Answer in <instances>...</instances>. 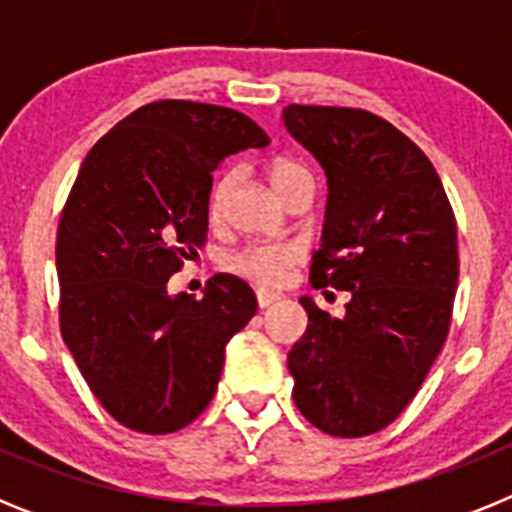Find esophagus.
Here are the masks:
<instances>
[{
	"instance_id": "obj_1",
	"label": "esophagus",
	"mask_w": 512,
	"mask_h": 512,
	"mask_svg": "<svg viewBox=\"0 0 512 512\" xmlns=\"http://www.w3.org/2000/svg\"><path fill=\"white\" fill-rule=\"evenodd\" d=\"M277 300H279V295H274V292H264V289H261V292H256V302H259L261 310L269 305H274Z\"/></svg>"
}]
</instances>
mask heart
<instances>
[{"mask_svg": "<svg viewBox=\"0 0 512 512\" xmlns=\"http://www.w3.org/2000/svg\"><path fill=\"white\" fill-rule=\"evenodd\" d=\"M269 179L279 194L287 200V194L300 184H312V174L305 164L295 158H277L269 166ZM238 174L235 169H225L212 179L210 192H207V215L212 223L223 220L225 207H228L230 192H233ZM302 246L295 241L279 243H248L238 251L228 253L223 261L225 269L235 277L246 279L253 287L274 289L287 282L289 271L302 261Z\"/></svg>", "mask_w": 512, "mask_h": 512, "instance_id": "heart-1", "label": "heart"}]
</instances>
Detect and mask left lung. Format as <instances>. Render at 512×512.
<instances>
[{
    "mask_svg": "<svg viewBox=\"0 0 512 512\" xmlns=\"http://www.w3.org/2000/svg\"><path fill=\"white\" fill-rule=\"evenodd\" d=\"M284 125L328 176L312 289L351 292L343 318L300 300L307 330L287 359L292 397L328 436H369L413 402L449 336L456 217L428 156L384 117L289 104Z\"/></svg>",
    "mask_w": 512,
    "mask_h": 512,
    "instance_id": "8db88e82",
    "label": "left lung"
}]
</instances>
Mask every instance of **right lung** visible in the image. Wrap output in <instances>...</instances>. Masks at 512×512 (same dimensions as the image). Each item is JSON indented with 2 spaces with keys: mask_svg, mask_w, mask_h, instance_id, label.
Listing matches in <instances>:
<instances>
[{
  "mask_svg": "<svg viewBox=\"0 0 512 512\" xmlns=\"http://www.w3.org/2000/svg\"><path fill=\"white\" fill-rule=\"evenodd\" d=\"M269 146L243 112L158 99L94 143L56 238L61 336L102 408L130 431L174 433L202 415L225 346L253 318L243 279L215 274L205 297L166 282L207 238V192L225 156Z\"/></svg>",
  "mask_w": 512,
  "mask_h": 512,
  "instance_id": "obj_1",
  "label": "right lung"
}]
</instances>
